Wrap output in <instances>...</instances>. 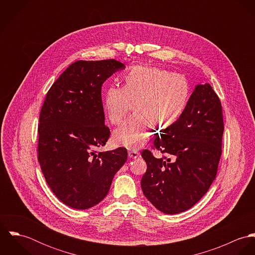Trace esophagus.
I'll list each match as a JSON object with an SVG mask.
<instances>
[{
  "label": "esophagus",
  "mask_w": 255,
  "mask_h": 255,
  "mask_svg": "<svg viewBox=\"0 0 255 255\" xmlns=\"http://www.w3.org/2000/svg\"><path fill=\"white\" fill-rule=\"evenodd\" d=\"M128 156L132 159H136V158L140 157V153L137 152V151H134V150L133 151H128Z\"/></svg>",
  "instance_id": "obj_1"
}]
</instances>
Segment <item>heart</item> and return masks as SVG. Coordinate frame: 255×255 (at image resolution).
Here are the masks:
<instances>
[{"mask_svg":"<svg viewBox=\"0 0 255 255\" xmlns=\"http://www.w3.org/2000/svg\"><path fill=\"white\" fill-rule=\"evenodd\" d=\"M189 86L181 74L158 68L136 67L121 86H110L105 95V114L112 125H119L132 103L135 113L114 132L118 145L138 149L150 136L155 125L160 129L171 127L185 109Z\"/></svg>","mask_w":255,"mask_h":255,"instance_id":"1","label":"heart"}]
</instances>
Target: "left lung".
Returning <instances> with one entry per match:
<instances>
[{
  "label": "left lung",
  "instance_id": "8db88e82",
  "mask_svg": "<svg viewBox=\"0 0 255 255\" xmlns=\"http://www.w3.org/2000/svg\"><path fill=\"white\" fill-rule=\"evenodd\" d=\"M162 132L154 147L169 158L141 153L147 164L141 188L159 211L178 214L198 202L216 178L224 122L211 85L197 84L180 118Z\"/></svg>",
  "mask_w": 255,
  "mask_h": 255
}]
</instances>
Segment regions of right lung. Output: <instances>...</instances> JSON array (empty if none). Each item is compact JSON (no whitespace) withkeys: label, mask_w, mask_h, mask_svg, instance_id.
Masks as SVG:
<instances>
[{"label":"right lung","mask_w":255,"mask_h":255,"mask_svg":"<svg viewBox=\"0 0 255 255\" xmlns=\"http://www.w3.org/2000/svg\"><path fill=\"white\" fill-rule=\"evenodd\" d=\"M125 68L114 59L77 61L53 83L43 103L38 161L54 194L74 209H88L102 201L128 159L126 148L97 151L110 137L102 84Z\"/></svg>","instance_id":"right-lung-1"}]
</instances>
